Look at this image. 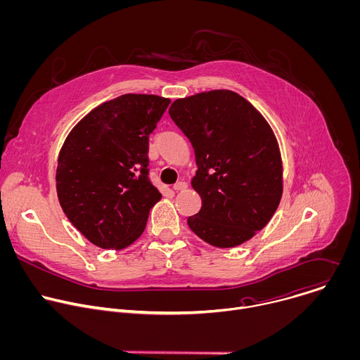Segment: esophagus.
<instances>
[{
    "instance_id": "obj_1",
    "label": "esophagus",
    "mask_w": 360,
    "mask_h": 360,
    "mask_svg": "<svg viewBox=\"0 0 360 360\" xmlns=\"http://www.w3.org/2000/svg\"><path fill=\"white\" fill-rule=\"evenodd\" d=\"M186 182H184V181H179V182H176L174 186H172V189L174 191H182V189H186Z\"/></svg>"
}]
</instances>
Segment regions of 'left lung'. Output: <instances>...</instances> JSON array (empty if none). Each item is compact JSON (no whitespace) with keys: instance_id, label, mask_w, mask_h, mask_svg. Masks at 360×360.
Listing matches in <instances>:
<instances>
[{"instance_id":"1","label":"left lung","mask_w":360,"mask_h":360,"mask_svg":"<svg viewBox=\"0 0 360 360\" xmlns=\"http://www.w3.org/2000/svg\"><path fill=\"white\" fill-rule=\"evenodd\" d=\"M172 121L188 136L198 171L191 181L202 199L188 226L217 248H235L264 229L283 192L278 139L265 117L229 89L175 99Z\"/></svg>"}]
</instances>
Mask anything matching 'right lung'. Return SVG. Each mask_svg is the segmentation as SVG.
Wrapping results in <instances>:
<instances>
[{"label":"right lung","mask_w":360,"mask_h":360,"mask_svg":"<svg viewBox=\"0 0 360 360\" xmlns=\"http://www.w3.org/2000/svg\"><path fill=\"white\" fill-rule=\"evenodd\" d=\"M171 99L125 94L88 112L58 153L57 195L95 246L120 250L143 232L162 195L148 178V139Z\"/></svg>","instance_id":"add662e5"}]
</instances>
